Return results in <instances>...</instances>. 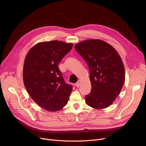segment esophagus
Listing matches in <instances>:
<instances>
[{"instance_id": "obj_1", "label": "esophagus", "mask_w": 146, "mask_h": 146, "mask_svg": "<svg viewBox=\"0 0 146 146\" xmlns=\"http://www.w3.org/2000/svg\"><path fill=\"white\" fill-rule=\"evenodd\" d=\"M80 80H79L77 82V83H76V86H77V87H79V86H80Z\"/></svg>"}]
</instances>
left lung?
Instances as JSON below:
<instances>
[{"label":"left lung","instance_id":"8db88e82","mask_svg":"<svg viewBox=\"0 0 146 146\" xmlns=\"http://www.w3.org/2000/svg\"><path fill=\"white\" fill-rule=\"evenodd\" d=\"M74 48L89 68L92 89L85 96L86 104L95 109L107 108L118 96L125 82L121 57L110 44L101 40L83 41Z\"/></svg>","mask_w":146,"mask_h":146}]
</instances>
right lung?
Returning <instances> with one entry per match:
<instances>
[{
    "label": "right lung",
    "instance_id": "obj_1",
    "mask_svg": "<svg viewBox=\"0 0 146 146\" xmlns=\"http://www.w3.org/2000/svg\"><path fill=\"white\" fill-rule=\"evenodd\" d=\"M73 44L60 41L40 42L25 57L23 80L31 98L48 111H57L67 104L72 85L67 84L58 64L70 51Z\"/></svg>",
    "mask_w": 146,
    "mask_h": 146
}]
</instances>
